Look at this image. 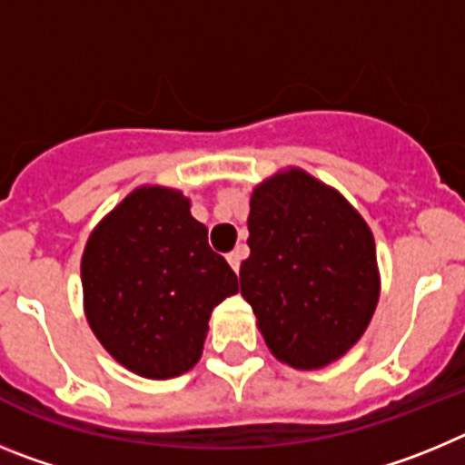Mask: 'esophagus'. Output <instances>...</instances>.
I'll use <instances>...</instances> for the list:
<instances>
[{"label":"esophagus","instance_id":"1","mask_svg":"<svg viewBox=\"0 0 465 465\" xmlns=\"http://www.w3.org/2000/svg\"><path fill=\"white\" fill-rule=\"evenodd\" d=\"M244 253H246V249L244 246H237V249H232V252L228 253V262H230V268L235 270H240V262H242V258H244Z\"/></svg>","mask_w":465,"mask_h":465}]
</instances>
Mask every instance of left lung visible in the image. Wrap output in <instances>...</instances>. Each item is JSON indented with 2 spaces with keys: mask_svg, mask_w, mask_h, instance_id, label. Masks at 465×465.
<instances>
[{
  "mask_svg": "<svg viewBox=\"0 0 465 465\" xmlns=\"http://www.w3.org/2000/svg\"><path fill=\"white\" fill-rule=\"evenodd\" d=\"M246 244L242 295L279 361L312 371L359 342L380 295L375 240L340 193L300 170L272 176L252 195Z\"/></svg>",
  "mask_w": 465,
  "mask_h": 465,
  "instance_id": "left-lung-1",
  "label": "left lung"
}]
</instances>
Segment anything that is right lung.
Segmentation results:
<instances>
[{"mask_svg": "<svg viewBox=\"0 0 465 465\" xmlns=\"http://www.w3.org/2000/svg\"><path fill=\"white\" fill-rule=\"evenodd\" d=\"M85 314L127 371L167 380L203 356L212 310L237 293V274L207 242L191 203L139 188L102 221L81 261Z\"/></svg>", "mask_w": 465, "mask_h": 465, "instance_id": "add662e5", "label": "right lung"}]
</instances>
